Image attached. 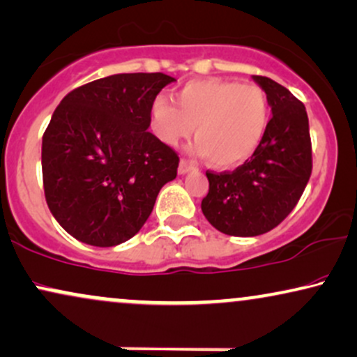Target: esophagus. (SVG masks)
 Listing matches in <instances>:
<instances>
[{"label": "esophagus", "instance_id": "esophagus-1", "mask_svg": "<svg viewBox=\"0 0 357 357\" xmlns=\"http://www.w3.org/2000/svg\"><path fill=\"white\" fill-rule=\"evenodd\" d=\"M191 169H194V163H191V161H188V160L179 161V168H178L179 174H186Z\"/></svg>", "mask_w": 357, "mask_h": 357}]
</instances>
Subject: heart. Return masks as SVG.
Masks as SVG:
<instances>
[{
    "instance_id": "heart-1",
    "label": "heart",
    "mask_w": 357,
    "mask_h": 357,
    "mask_svg": "<svg viewBox=\"0 0 357 357\" xmlns=\"http://www.w3.org/2000/svg\"><path fill=\"white\" fill-rule=\"evenodd\" d=\"M174 103L156 97L150 108L153 133L176 146L192 133L196 155L211 158L218 168H234L254 155L268 121L264 90L254 84L201 79L174 92Z\"/></svg>"
}]
</instances>
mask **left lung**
<instances>
[{"label":"left lung","instance_id":"left-lung-1","mask_svg":"<svg viewBox=\"0 0 357 357\" xmlns=\"http://www.w3.org/2000/svg\"><path fill=\"white\" fill-rule=\"evenodd\" d=\"M272 112L250 160L232 173H209L202 214L227 236L255 237L272 231L296 206L311 174V142L305 105L268 77L252 75Z\"/></svg>","mask_w":357,"mask_h":357}]
</instances>
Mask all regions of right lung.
<instances>
[{
    "label": "right lung",
    "instance_id": "1",
    "mask_svg": "<svg viewBox=\"0 0 357 357\" xmlns=\"http://www.w3.org/2000/svg\"><path fill=\"white\" fill-rule=\"evenodd\" d=\"M176 82L155 72L115 74L72 90L43 137L49 211L66 232L96 247L132 238L150 218L179 158L150 128V108Z\"/></svg>",
    "mask_w": 357,
    "mask_h": 357
}]
</instances>
